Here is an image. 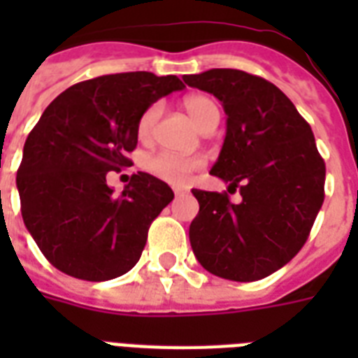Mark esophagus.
I'll use <instances>...</instances> for the list:
<instances>
[{
	"instance_id": "esophagus-1",
	"label": "esophagus",
	"mask_w": 358,
	"mask_h": 358,
	"mask_svg": "<svg viewBox=\"0 0 358 358\" xmlns=\"http://www.w3.org/2000/svg\"><path fill=\"white\" fill-rule=\"evenodd\" d=\"M184 193H185L184 189H174V195H176V196H182V195H184Z\"/></svg>"
}]
</instances>
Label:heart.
Masks as SVG:
<instances>
[{
    "label": "heart",
    "instance_id": "1",
    "mask_svg": "<svg viewBox=\"0 0 358 358\" xmlns=\"http://www.w3.org/2000/svg\"><path fill=\"white\" fill-rule=\"evenodd\" d=\"M182 106H184L185 113L191 117V120L196 124V128L204 134L217 126L221 113H219V106L213 98L206 96V94H189L184 98ZM159 117H162V103H152L141 113L139 120H137L139 141L146 143L152 139ZM202 163L204 162L199 156H180L173 152H157L146 159V169L169 184L182 185L189 180L191 174L202 167Z\"/></svg>",
    "mask_w": 358,
    "mask_h": 358
}]
</instances>
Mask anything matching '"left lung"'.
I'll use <instances>...</instances> for the list:
<instances>
[{
	"label": "left lung",
	"instance_id": "left-lung-1",
	"mask_svg": "<svg viewBox=\"0 0 358 358\" xmlns=\"http://www.w3.org/2000/svg\"><path fill=\"white\" fill-rule=\"evenodd\" d=\"M223 102L227 137L210 173L238 189H193L199 215L189 227L196 260L221 278L252 282L301 250L325 199V162L310 124L271 81L243 70L184 76Z\"/></svg>",
	"mask_w": 358,
	"mask_h": 358
}]
</instances>
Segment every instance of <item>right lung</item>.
<instances>
[{"label":"right lung","mask_w":358,"mask_h":358,"mask_svg":"<svg viewBox=\"0 0 358 358\" xmlns=\"http://www.w3.org/2000/svg\"><path fill=\"white\" fill-rule=\"evenodd\" d=\"M176 76L122 72L61 92L24 145L16 174L22 217L46 260L81 280H109L139 262L148 229L174 199L165 182L131 174L119 196L109 171L129 167L137 120L148 106L182 91Z\"/></svg>","instance_id":"obj_1"}]
</instances>
